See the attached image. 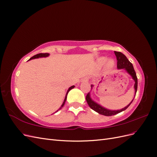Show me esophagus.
Returning <instances> with one entry per match:
<instances>
[{"label":"esophagus","instance_id":"34e87169","mask_svg":"<svg viewBox=\"0 0 157 157\" xmlns=\"http://www.w3.org/2000/svg\"><path fill=\"white\" fill-rule=\"evenodd\" d=\"M89 80V77H84L82 80V82H87L88 80Z\"/></svg>","mask_w":157,"mask_h":157}]
</instances>
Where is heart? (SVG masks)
<instances>
[{
	"instance_id": "b5f03b06",
	"label": "heart",
	"mask_w": 157,
	"mask_h": 157,
	"mask_svg": "<svg viewBox=\"0 0 157 157\" xmlns=\"http://www.w3.org/2000/svg\"><path fill=\"white\" fill-rule=\"evenodd\" d=\"M107 61V58H101L100 59H99L98 61L99 63H100L101 65H103V63H105V61ZM115 65V61H114L113 59H109L107 63V67L109 69H111L112 67H113V66Z\"/></svg>"
}]
</instances>
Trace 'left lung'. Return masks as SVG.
Segmentation results:
<instances>
[{
	"instance_id": "left-lung-1",
	"label": "left lung",
	"mask_w": 157,
	"mask_h": 157,
	"mask_svg": "<svg viewBox=\"0 0 157 157\" xmlns=\"http://www.w3.org/2000/svg\"><path fill=\"white\" fill-rule=\"evenodd\" d=\"M115 54L117 57V68L118 69H125L127 71V73L131 75V77L135 81L134 89H135V96H136L137 89V78L136 76V71H134V67H133V65L132 64V63L130 62V61L127 59L126 57L122 53H121V52L115 51ZM92 87H93V85H91L92 88ZM134 99H132V101L129 104H128L126 107L120 109V110H109V109H105V107H103L101 106L100 105H99V104L97 103L96 102L94 101L92 99V98H90V92L88 93V94L86 96V101L88 104V105L90 106V107L92 109H93L94 111L98 113L99 114H100V115H103L105 116H113V115H117V114L126 110V109L130 106V105L132 103L133 100H134Z\"/></svg>"
}]
</instances>
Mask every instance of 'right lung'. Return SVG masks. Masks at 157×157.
Here are the masks:
<instances>
[{"label": "right lung", "mask_w": 157, "mask_h": 157, "mask_svg": "<svg viewBox=\"0 0 157 157\" xmlns=\"http://www.w3.org/2000/svg\"><path fill=\"white\" fill-rule=\"evenodd\" d=\"M49 55H50V54H48V53H45V54H44V53L38 54H36V55H35L34 56H33L32 58H30V59H29V60H31V59H35V58H46V57H48ZM74 87H75V86H71V87H70V88L68 89L67 92V94H66V95H65V98L64 101H63V103H62V105H61V107H60V108L58 109V110L56 112H58V111L59 110V109H61V107H63L64 104H65V103L66 99H67V94H68L69 92L70 91V90H71V89H73Z\"/></svg>", "instance_id": "add662e5"}]
</instances>
